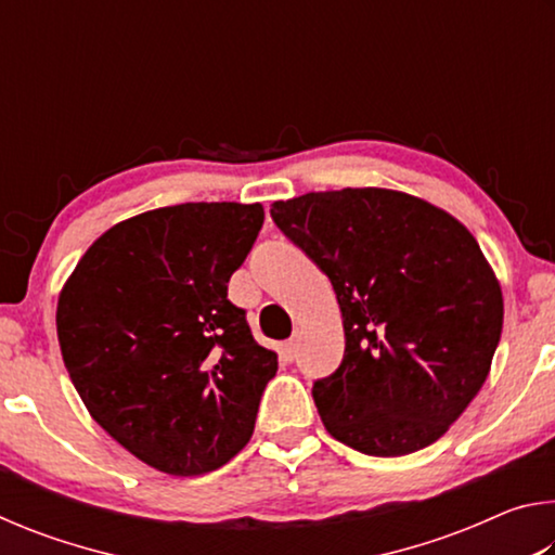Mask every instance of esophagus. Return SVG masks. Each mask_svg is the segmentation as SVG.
<instances>
[{
  "mask_svg": "<svg viewBox=\"0 0 555 555\" xmlns=\"http://www.w3.org/2000/svg\"><path fill=\"white\" fill-rule=\"evenodd\" d=\"M296 352H298V340L296 337H291L284 345H281V354H284V360H296Z\"/></svg>",
  "mask_w": 555,
  "mask_h": 555,
  "instance_id": "1",
  "label": "esophagus"
}]
</instances>
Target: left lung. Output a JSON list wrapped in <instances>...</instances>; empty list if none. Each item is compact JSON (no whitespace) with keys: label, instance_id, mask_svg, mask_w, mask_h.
<instances>
[{"label":"left lung","instance_id":"left-lung-1","mask_svg":"<svg viewBox=\"0 0 555 555\" xmlns=\"http://www.w3.org/2000/svg\"><path fill=\"white\" fill-rule=\"evenodd\" d=\"M271 220L331 279L345 354L313 382L327 434L399 457L446 434L490 374L504 304L480 244L436 205L384 188L306 193Z\"/></svg>","mask_w":555,"mask_h":555}]
</instances>
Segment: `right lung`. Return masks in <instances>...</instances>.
Here are the masks:
<instances>
[{
  "label": "right lung",
  "mask_w": 555,
  "mask_h": 555,
  "mask_svg": "<svg viewBox=\"0 0 555 555\" xmlns=\"http://www.w3.org/2000/svg\"><path fill=\"white\" fill-rule=\"evenodd\" d=\"M261 224L259 203L142 212L92 244L59 298L73 387L119 446L162 473H212L255 430L279 360L228 284Z\"/></svg>",
  "instance_id": "right-lung-1"
}]
</instances>
